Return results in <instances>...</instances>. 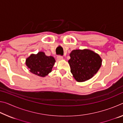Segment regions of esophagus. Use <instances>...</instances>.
<instances>
[{
	"label": "esophagus",
	"instance_id": "1",
	"mask_svg": "<svg viewBox=\"0 0 123 123\" xmlns=\"http://www.w3.org/2000/svg\"><path fill=\"white\" fill-rule=\"evenodd\" d=\"M57 60H59V61L63 60V56L61 55H58L57 56Z\"/></svg>",
	"mask_w": 123,
	"mask_h": 123
}]
</instances>
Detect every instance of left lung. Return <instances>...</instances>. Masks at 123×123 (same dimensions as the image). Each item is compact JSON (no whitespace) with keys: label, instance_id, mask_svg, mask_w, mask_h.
<instances>
[{"label":"left lung","instance_id":"1","mask_svg":"<svg viewBox=\"0 0 123 123\" xmlns=\"http://www.w3.org/2000/svg\"><path fill=\"white\" fill-rule=\"evenodd\" d=\"M68 61L70 72L78 82L92 78L100 68L102 60L98 54L88 49L74 50Z\"/></svg>","mask_w":123,"mask_h":123}]
</instances>
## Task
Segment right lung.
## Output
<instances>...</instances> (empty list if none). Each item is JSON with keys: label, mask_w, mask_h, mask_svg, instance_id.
I'll use <instances>...</instances> for the list:
<instances>
[{"label": "right lung", "mask_w": 123, "mask_h": 123, "mask_svg": "<svg viewBox=\"0 0 123 123\" xmlns=\"http://www.w3.org/2000/svg\"><path fill=\"white\" fill-rule=\"evenodd\" d=\"M55 62L53 56H47L43 52H39L36 55L31 54L27 58L26 64L32 73L44 77L51 72Z\"/></svg>", "instance_id": "1"}]
</instances>
